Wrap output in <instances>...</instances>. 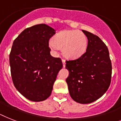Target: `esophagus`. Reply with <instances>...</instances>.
<instances>
[{
	"mask_svg": "<svg viewBox=\"0 0 121 121\" xmlns=\"http://www.w3.org/2000/svg\"><path fill=\"white\" fill-rule=\"evenodd\" d=\"M62 62H63V67H65V64H66V62H65V60L64 59H63L62 60Z\"/></svg>",
	"mask_w": 121,
	"mask_h": 121,
	"instance_id": "esophagus-1",
	"label": "esophagus"
}]
</instances>
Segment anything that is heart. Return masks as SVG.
Instances as JSON below:
<instances>
[{
  "label": "heart",
  "mask_w": 121,
  "mask_h": 121,
  "mask_svg": "<svg viewBox=\"0 0 121 121\" xmlns=\"http://www.w3.org/2000/svg\"><path fill=\"white\" fill-rule=\"evenodd\" d=\"M88 40L86 35L78 30H65L55 35L50 42L49 46L56 51L61 48L63 55L69 59H76L82 56L86 51Z\"/></svg>",
  "instance_id": "b5f03b06"
}]
</instances>
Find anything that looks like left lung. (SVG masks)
<instances>
[{
	"label": "left lung",
	"mask_w": 121,
	"mask_h": 121,
	"mask_svg": "<svg viewBox=\"0 0 121 121\" xmlns=\"http://www.w3.org/2000/svg\"><path fill=\"white\" fill-rule=\"evenodd\" d=\"M88 39L85 53L78 58L66 61V78L72 99L90 104L101 97L109 88L112 65L108 48L97 36L82 30Z\"/></svg>",
	"instance_id": "1"
}]
</instances>
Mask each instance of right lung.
Here are the masks:
<instances>
[{
	"label": "right lung",
	"instance_id": "add662e5",
	"mask_svg": "<svg viewBox=\"0 0 121 121\" xmlns=\"http://www.w3.org/2000/svg\"><path fill=\"white\" fill-rule=\"evenodd\" d=\"M55 30L45 24L24 29L14 41L9 55L12 82L29 100L43 101L51 94L63 63L50 55L49 40Z\"/></svg>",
	"mask_w": 121,
	"mask_h": 121
}]
</instances>
